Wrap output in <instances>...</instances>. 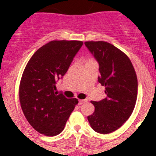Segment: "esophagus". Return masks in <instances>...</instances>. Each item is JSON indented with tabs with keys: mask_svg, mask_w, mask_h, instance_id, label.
<instances>
[{
	"mask_svg": "<svg viewBox=\"0 0 156 156\" xmlns=\"http://www.w3.org/2000/svg\"><path fill=\"white\" fill-rule=\"evenodd\" d=\"M87 102V100H79L78 101V104H85V103Z\"/></svg>",
	"mask_w": 156,
	"mask_h": 156,
	"instance_id": "1",
	"label": "esophagus"
}]
</instances>
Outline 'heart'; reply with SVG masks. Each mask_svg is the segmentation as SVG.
Returning a JSON list of instances; mask_svg holds the SVG:
<instances>
[{
  "mask_svg": "<svg viewBox=\"0 0 156 156\" xmlns=\"http://www.w3.org/2000/svg\"><path fill=\"white\" fill-rule=\"evenodd\" d=\"M94 61V60H93V59H91V58H90V59H88L87 62H89V61Z\"/></svg>",
  "mask_w": 156,
  "mask_h": 156,
  "instance_id": "1",
  "label": "heart"
}]
</instances>
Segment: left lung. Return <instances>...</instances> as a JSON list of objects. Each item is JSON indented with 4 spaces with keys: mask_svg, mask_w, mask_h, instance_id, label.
I'll return each mask as SVG.
<instances>
[{
    "mask_svg": "<svg viewBox=\"0 0 156 156\" xmlns=\"http://www.w3.org/2000/svg\"><path fill=\"white\" fill-rule=\"evenodd\" d=\"M99 63V83L107 97L91 101L95 112L87 116L91 128L106 134L119 129L133 112L138 95V79L130 60L114 45L104 41L85 42Z\"/></svg>",
    "mask_w": 156,
    "mask_h": 156,
    "instance_id": "1",
    "label": "left lung"
}]
</instances>
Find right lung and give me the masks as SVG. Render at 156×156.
<instances>
[{"label":"right lung","instance_id":"1","mask_svg":"<svg viewBox=\"0 0 156 156\" xmlns=\"http://www.w3.org/2000/svg\"><path fill=\"white\" fill-rule=\"evenodd\" d=\"M83 41L53 40L39 48L28 61L19 85V100L24 116L39 133L56 136L78 104L55 92L56 80L67 72Z\"/></svg>","mask_w":156,"mask_h":156}]
</instances>
